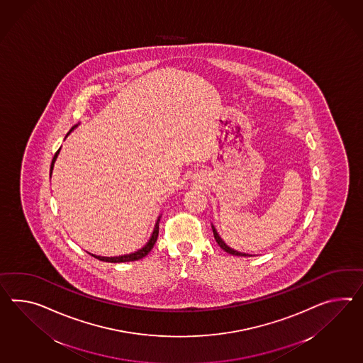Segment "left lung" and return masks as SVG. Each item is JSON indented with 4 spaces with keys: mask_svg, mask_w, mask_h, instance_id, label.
Returning <instances> with one entry per match:
<instances>
[{
    "mask_svg": "<svg viewBox=\"0 0 363 363\" xmlns=\"http://www.w3.org/2000/svg\"><path fill=\"white\" fill-rule=\"evenodd\" d=\"M213 227V238L216 240V242H218V245L224 250V252H227V253H230L232 256H240V257H252V255H247V253H242V252H238V250H235V249H232V247H228L225 242H224V240L221 239L220 236H219V233H218V230L216 228Z\"/></svg>",
    "mask_w": 363,
    "mask_h": 363,
    "instance_id": "1",
    "label": "left lung"
}]
</instances>
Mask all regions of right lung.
Segmentation results:
<instances>
[{
  "label": "right lung",
  "instance_id": "add662e5",
  "mask_svg": "<svg viewBox=\"0 0 363 363\" xmlns=\"http://www.w3.org/2000/svg\"><path fill=\"white\" fill-rule=\"evenodd\" d=\"M76 127H77V124H76L74 127H72L71 131H73ZM71 131L68 133V135L71 133ZM68 135H67V136H68ZM59 152H60V150H57V152L55 153V156H53L52 162H51V173H52L53 164H55V161L57 159ZM160 219H161V215H160L159 218H157V220H156L155 228H153V232H152V235H150L148 242H147L142 249H139V250H136V252H133V253H130V255H123V256L104 257L97 256V255H91V253H89V255L94 257V258H97L99 261H104V262H114V264H116V262H130V261H138V259H140L143 257L147 256V255L150 253V250H152V247L155 245V242L157 241V238H159Z\"/></svg>",
  "mask_w": 363,
  "mask_h": 363
}]
</instances>
